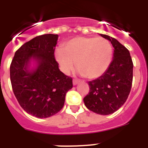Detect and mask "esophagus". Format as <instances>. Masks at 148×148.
Returning <instances> with one entry per match:
<instances>
[{
  "mask_svg": "<svg viewBox=\"0 0 148 148\" xmlns=\"http://www.w3.org/2000/svg\"><path fill=\"white\" fill-rule=\"evenodd\" d=\"M73 85L75 86V85H77L78 84V82L77 80H75V79H74V80L73 81Z\"/></svg>",
  "mask_w": 148,
  "mask_h": 148,
  "instance_id": "34e87169",
  "label": "esophagus"
}]
</instances>
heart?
Returning <instances> with one entry per match:
<instances>
[{"instance_id": "obj_1", "label": "heart", "mask_w": 148, "mask_h": 148, "mask_svg": "<svg viewBox=\"0 0 148 148\" xmlns=\"http://www.w3.org/2000/svg\"><path fill=\"white\" fill-rule=\"evenodd\" d=\"M113 49L104 38L78 37L69 40L64 51L58 49L55 56L64 73L68 75L75 67L89 79L102 75L110 64Z\"/></svg>"}]
</instances>
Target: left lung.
Instances as JSON below:
<instances>
[{"instance_id":"obj_1","label":"left lung","mask_w":148,"mask_h":148,"mask_svg":"<svg viewBox=\"0 0 148 148\" xmlns=\"http://www.w3.org/2000/svg\"><path fill=\"white\" fill-rule=\"evenodd\" d=\"M101 36L112 44L113 61L102 75L89 82L90 92L84 102L90 110L99 115H110L125 104L133 82V64L130 52L114 38Z\"/></svg>"}]
</instances>
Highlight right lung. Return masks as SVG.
Segmentation results:
<instances>
[{"mask_svg": "<svg viewBox=\"0 0 148 148\" xmlns=\"http://www.w3.org/2000/svg\"><path fill=\"white\" fill-rule=\"evenodd\" d=\"M58 35H39L15 52L10 80L18 103L29 114L48 118L64 107L73 79L60 71L54 51Z\"/></svg>", "mask_w": 148, "mask_h": 148, "instance_id": "obj_1", "label": "right lung"}]
</instances>
